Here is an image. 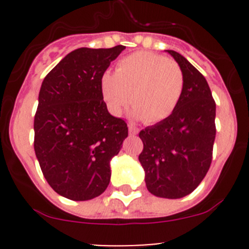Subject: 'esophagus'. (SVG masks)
Instances as JSON below:
<instances>
[{
    "mask_svg": "<svg viewBox=\"0 0 249 249\" xmlns=\"http://www.w3.org/2000/svg\"><path fill=\"white\" fill-rule=\"evenodd\" d=\"M129 134L130 135H137L139 134V129H137V127H135L134 125L130 124L129 125Z\"/></svg>",
    "mask_w": 249,
    "mask_h": 249,
    "instance_id": "esophagus-1",
    "label": "esophagus"
}]
</instances>
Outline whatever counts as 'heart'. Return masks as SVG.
<instances>
[{
	"mask_svg": "<svg viewBox=\"0 0 249 249\" xmlns=\"http://www.w3.org/2000/svg\"><path fill=\"white\" fill-rule=\"evenodd\" d=\"M184 83L177 61L139 52L123 57L114 74L102 76L101 92L112 114H122L131 102L137 118L154 124L172 114L182 99Z\"/></svg>",
	"mask_w": 249,
	"mask_h": 249,
	"instance_id": "heart-1",
	"label": "heart"
}]
</instances>
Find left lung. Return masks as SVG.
<instances>
[{
  "instance_id": "obj_1",
  "label": "left lung",
  "mask_w": 249,
  "mask_h": 249,
  "mask_svg": "<svg viewBox=\"0 0 249 249\" xmlns=\"http://www.w3.org/2000/svg\"><path fill=\"white\" fill-rule=\"evenodd\" d=\"M184 72V90L172 114L140 132L139 160L147 189L165 199L194 192L212 162L215 102L206 78L175 50H166Z\"/></svg>"
}]
</instances>
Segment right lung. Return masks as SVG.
<instances>
[{"mask_svg":"<svg viewBox=\"0 0 249 249\" xmlns=\"http://www.w3.org/2000/svg\"><path fill=\"white\" fill-rule=\"evenodd\" d=\"M125 49L79 48L42 83L35 115V153L44 178L74 201L99 196L110 180V160L127 137V125L109 114L101 78Z\"/></svg>","mask_w":249,"mask_h":249,"instance_id":"obj_1","label":"right lung"}]
</instances>
